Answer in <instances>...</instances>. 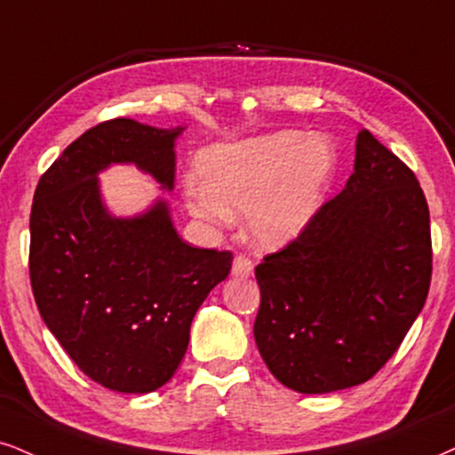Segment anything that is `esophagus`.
<instances>
[{
    "label": "esophagus",
    "instance_id": "1",
    "mask_svg": "<svg viewBox=\"0 0 455 455\" xmlns=\"http://www.w3.org/2000/svg\"><path fill=\"white\" fill-rule=\"evenodd\" d=\"M232 274L236 278H249L253 276V263H251L249 257L244 255H238L236 259L232 263Z\"/></svg>",
    "mask_w": 455,
    "mask_h": 455
}]
</instances>
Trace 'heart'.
I'll use <instances>...</instances> for the list:
<instances>
[{
    "mask_svg": "<svg viewBox=\"0 0 455 455\" xmlns=\"http://www.w3.org/2000/svg\"><path fill=\"white\" fill-rule=\"evenodd\" d=\"M200 181L185 185V206L202 221L221 223L244 211L251 240L283 249L316 215L333 171V151L321 137L280 131L202 149Z\"/></svg>",
    "mask_w": 455,
    "mask_h": 455,
    "instance_id": "heart-1",
    "label": "heart"
}]
</instances>
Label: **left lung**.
<instances>
[{"mask_svg":"<svg viewBox=\"0 0 455 455\" xmlns=\"http://www.w3.org/2000/svg\"><path fill=\"white\" fill-rule=\"evenodd\" d=\"M433 274L424 192L369 131L355 172L299 238L255 267V341L274 378L327 395L373 378L422 312Z\"/></svg>","mask_w":455,"mask_h":455,"instance_id":"obj_1","label":"left lung"}]
</instances>
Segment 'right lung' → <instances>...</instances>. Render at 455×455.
Here are the masks:
<instances>
[{
  "label": "right lung",
  "mask_w": 455,
  "mask_h": 455,
  "mask_svg": "<svg viewBox=\"0 0 455 455\" xmlns=\"http://www.w3.org/2000/svg\"><path fill=\"white\" fill-rule=\"evenodd\" d=\"M183 131L103 122L54 160L33 196L37 310L92 382L126 395H148L175 375L196 312L232 270L228 251L183 243L166 200L116 217L100 194L99 175L111 164L137 166L172 192Z\"/></svg>",
  "instance_id": "1"
}]
</instances>
